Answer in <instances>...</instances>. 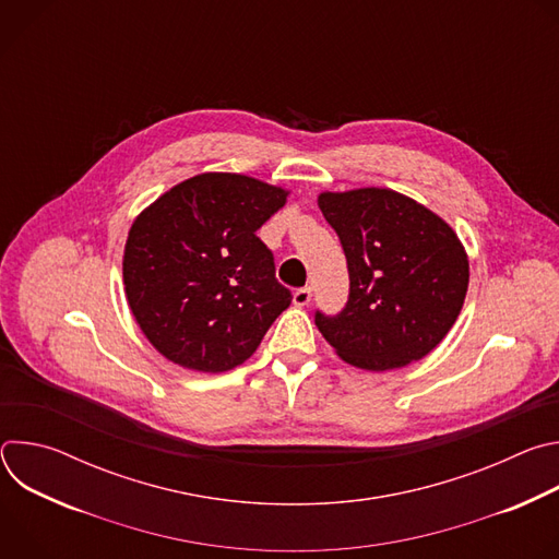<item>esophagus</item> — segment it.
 <instances>
[{"mask_svg": "<svg viewBox=\"0 0 559 559\" xmlns=\"http://www.w3.org/2000/svg\"><path fill=\"white\" fill-rule=\"evenodd\" d=\"M309 300H311V289L309 287H300V289L294 292V305L305 307V305H309Z\"/></svg>", "mask_w": 559, "mask_h": 559, "instance_id": "1", "label": "esophagus"}]
</instances>
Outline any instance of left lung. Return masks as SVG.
Here are the masks:
<instances>
[{
  "label": "left lung",
  "mask_w": 559,
  "mask_h": 559,
  "mask_svg": "<svg viewBox=\"0 0 559 559\" xmlns=\"http://www.w3.org/2000/svg\"><path fill=\"white\" fill-rule=\"evenodd\" d=\"M347 257L349 300L316 328L336 354L367 371L425 358L453 328L468 287L457 234L423 203L389 188L318 194Z\"/></svg>",
  "instance_id": "left-lung-1"
}]
</instances>
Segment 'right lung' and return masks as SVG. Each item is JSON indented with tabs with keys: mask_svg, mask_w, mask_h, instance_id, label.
<instances>
[{
	"mask_svg": "<svg viewBox=\"0 0 559 559\" xmlns=\"http://www.w3.org/2000/svg\"><path fill=\"white\" fill-rule=\"evenodd\" d=\"M287 194L254 177L205 173L134 218L123 250L126 298L158 354L221 373L257 352L292 302L257 236Z\"/></svg>",
	"mask_w": 559,
	"mask_h": 559,
	"instance_id": "right-lung-1",
	"label": "right lung"
}]
</instances>
